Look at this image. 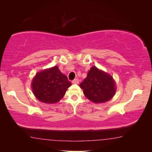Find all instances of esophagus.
Here are the masks:
<instances>
[{
    "label": "esophagus",
    "instance_id": "obj_1",
    "mask_svg": "<svg viewBox=\"0 0 152 152\" xmlns=\"http://www.w3.org/2000/svg\"><path fill=\"white\" fill-rule=\"evenodd\" d=\"M72 82L73 84H78V83H79V80L78 79V78H76V79H74V80H72Z\"/></svg>",
    "mask_w": 152,
    "mask_h": 152
}]
</instances>
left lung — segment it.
Segmentation results:
<instances>
[{
  "instance_id": "1",
  "label": "left lung",
  "mask_w": 152,
  "mask_h": 152,
  "mask_svg": "<svg viewBox=\"0 0 152 152\" xmlns=\"http://www.w3.org/2000/svg\"><path fill=\"white\" fill-rule=\"evenodd\" d=\"M80 87L87 99L96 103L109 101L116 92L113 77L95 66L89 70Z\"/></svg>"
}]
</instances>
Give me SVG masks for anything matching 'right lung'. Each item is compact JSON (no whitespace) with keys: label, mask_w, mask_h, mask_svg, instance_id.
<instances>
[{"label":"right lung","mask_w":152,"mask_h":152,"mask_svg":"<svg viewBox=\"0 0 152 152\" xmlns=\"http://www.w3.org/2000/svg\"><path fill=\"white\" fill-rule=\"evenodd\" d=\"M72 85L58 66L39 72L32 82V89L36 98L45 103H56L63 98Z\"/></svg>","instance_id":"add662e5"}]
</instances>
